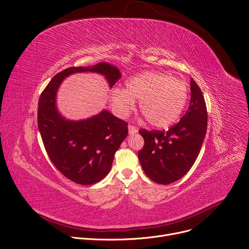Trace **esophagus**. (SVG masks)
<instances>
[{
	"label": "esophagus",
	"mask_w": 249,
	"mask_h": 249,
	"mask_svg": "<svg viewBox=\"0 0 249 249\" xmlns=\"http://www.w3.org/2000/svg\"><path fill=\"white\" fill-rule=\"evenodd\" d=\"M128 133L129 134H136V133H138V128L136 126H134V125L129 124L128 125Z\"/></svg>",
	"instance_id": "34e87169"
}]
</instances>
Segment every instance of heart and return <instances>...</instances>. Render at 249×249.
Returning a JSON list of instances; mask_svg holds the SVG:
<instances>
[{"mask_svg": "<svg viewBox=\"0 0 249 249\" xmlns=\"http://www.w3.org/2000/svg\"><path fill=\"white\" fill-rule=\"evenodd\" d=\"M124 90L116 89L110 100L114 111L122 118L135 108L139 109L145 121L156 127H166L176 122L188 101L189 90L185 81L158 71H148L129 77Z\"/></svg>", "mask_w": 249, "mask_h": 249, "instance_id": "b5f03b06", "label": "heart"}]
</instances>
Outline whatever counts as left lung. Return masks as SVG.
Segmentation results:
<instances>
[{"label":"left lung","instance_id":"left-lung-1","mask_svg":"<svg viewBox=\"0 0 249 249\" xmlns=\"http://www.w3.org/2000/svg\"><path fill=\"white\" fill-rule=\"evenodd\" d=\"M188 110L169 130L140 129L144 140L139 160L145 175L158 184L168 185L181 179L192 168L207 130V108L194 79Z\"/></svg>","mask_w":249,"mask_h":249}]
</instances>
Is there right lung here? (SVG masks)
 <instances>
[{
    "instance_id": "right-lung-1",
    "label": "right lung",
    "mask_w": 249,
    "mask_h": 249,
    "mask_svg": "<svg viewBox=\"0 0 249 249\" xmlns=\"http://www.w3.org/2000/svg\"><path fill=\"white\" fill-rule=\"evenodd\" d=\"M87 71L105 75L110 89L122 77L118 68L106 62L69 67L51 79L38 104V127L49 159L67 179L80 185H92L107 176L128 134L127 123L107 110L77 122L65 120L58 112L56 92L63 79Z\"/></svg>"
}]
</instances>
